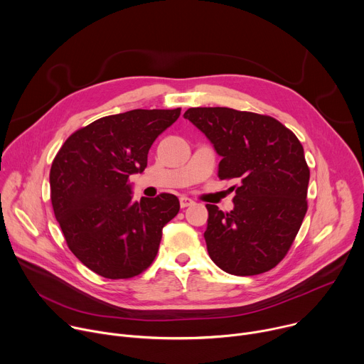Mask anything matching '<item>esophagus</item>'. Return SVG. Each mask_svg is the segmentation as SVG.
Returning a JSON list of instances; mask_svg holds the SVG:
<instances>
[{
  "instance_id": "1",
  "label": "esophagus",
  "mask_w": 364,
  "mask_h": 364,
  "mask_svg": "<svg viewBox=\"0 0 364 364\" xmlns=\"http://www.w3.org/2000/svg\"><path fill=\"white\" fill-rule=\"evenodd\" d=\"M179 203H181V208H188L191 205H193V200L188 196H181L179 198Z\"/></svg>"
}]
</instances>
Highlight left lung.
<instances>
[{"label": "left lung", "mask_w": 364, "mask_h": 364, "mask_svg": "<svg viewBox=\"0 0 364 364\" xmlns=\"http://www.w3.org/2000/svg\"><path fill=\"white\" fill-rule=\"evenodd\" d=\"M183 117L223 158L220 179L241 181L231 212L206 205L210 259L232 275L269 271L288 252L307 212L310 169L303 144L274 117L252 112L191 107Z\"/></svg>", "instance_id": "left-lung-1"}]
</instances>
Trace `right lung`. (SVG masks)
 Instances as JSON below:
<instances>
[{"label": "right lung", "instance_id": "1", "mask_svg": "<svg viewBox=\"0 0 364 364\" xmlns=\"http://www.w3.org/2000/svg\"><path fill=\"white\" fill-rule=\"evenodd\" d=\"M181 109H136L73 133L50 171L55 220L70 251L96 274L122 279L155 259L164 227L179 212L172 193L133 200L129 176L141 173L156 137Z\"/></svg>", "mask_w": 364, "mask_h": 364}]
</instances>
